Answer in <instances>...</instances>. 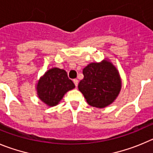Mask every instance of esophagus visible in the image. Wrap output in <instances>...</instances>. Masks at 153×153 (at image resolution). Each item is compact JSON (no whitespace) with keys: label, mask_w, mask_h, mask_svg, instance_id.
<instances>
[{"label":"esophagus","mask_w":153,"mask_h":153,"mask_svg":"<svg viewBox=\"0 0 153 153\" xmlns=\"http://www.w3.org/2000/svg\"><path fill=\"white\" fill-rule=\"evenodd\" d=\"M73 82H74V84H75V87H78V79H74L73 80Z\"/></svg>","instance_id":"obj_1"}]
</instances>
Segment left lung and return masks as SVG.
I'll use <instances>...</instances> for the list:
<instances>
[{"label":"left lung","mask_w":153,"mask_h":153,"mask_svg":"<svg viewBox=\"0 0 153 153\" xmlns=\"http://www.w3.org/2000/svg\"><path fill=\"white\" fill-rule=\"evenodd\" d=\"M84 78L78 84L89 105L104 108L118 97L122 81L115 67L109 61L93 62L83 69Z\"/></svg>","instance_id":"left-lung-1"}]
</instances>
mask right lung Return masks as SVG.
Returning a JSON list of instances; mask_svg holds the SVG:
<instances>
[{
    "label": "right lung",
    "instance_id": "1",
    "mask_svg": "<svg viewBox=\"0 0 153 153\" xmlns=\"http://www.w3.org/2000/svg\"><path fill=\"white\" fill-rule=\"evenodd\" d=\"M75 87L65 70L53 68L48 70L39 80L37 91L41 101L49 106H53L59 103L67 91Z\"/></svg>",
    "mask_w": 153,
    "mask_h": 153
}]
</instances>
